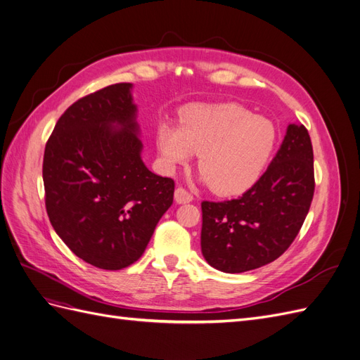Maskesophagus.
<instances>
[{
	"label": "esophagus",
	"mask_w": 360,
	"mask_h": 360,
	"mask_svg": "<svg viewBox=\"0 0 360 360\" xmlns=\"http://www.w3.org/2000/svg\"><path fill=\"white\" fill-rule=\"evenodd\" d=\"M174 200H176L177 204H188L193 200L192 195L183 188H177L176 192H174Z\"/></svg>",
	"instance_id": "obj_1"
}]
</instances>
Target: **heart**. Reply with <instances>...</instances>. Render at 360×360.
<instances>
[{
  "label": "heart",
  "mask_w": 360,
  "mask_h": 360,
  "mask_svg": "<svg viewBox=\"0 0 360 360\" xmlns=\"http://www.w3.org/2000/svg\"><path fill=\"white\" fill-rule=\"evenodd\" d=\"M271 120L236 103L195 105L179 126L162 123L156 146L167 167L188 163L198 155L201 180L225 197L249 191L263 174L276 146Z\"/></svg>",
  "instance_id": "obj_1"
}]
</instances>
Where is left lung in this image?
Listing matches in <instances>:
<instances>
[{"label": "left lung", "instance_id": "1", "mask_svg": "<svg viewBox=\"0 0 360 360\" xmlns=\"http://www.w3.org/2000/svg\"><path fill=\"white\" fill-rule=\"evenodd\" d=\"M314 188L309 134L303 124L291 123L252 188L237 200L201 202V252L207 263L225 274H242L275 261L302 228Z\"/></svg>", "mask_w": 360, "mask_h": 360}]
</instances>
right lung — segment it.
Instances as JSON below:
<instances>
[{
  "label": "right lung",
  "mask_w": 360,
  "mask_h": 360,
  "mask_svg": "<svg viewBox=\"0 0 360 360\" xmlns=\"http://www.w3.org/2000/svg\"><path fill=\"white\" fill-rule=\"evenodd\" d=\"M134 85L114 84L69 106L49 136L43 184L49 221L85 263L124 269L144 254L174 180L141 158Z\"/></svg>",
  "instance_id": "add662e5"
}]
</instances>
